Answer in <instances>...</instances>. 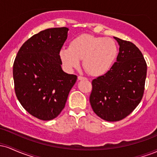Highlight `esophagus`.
Returning <instances> with one entry per match:
<instances>
[{
    "instance_id": "esophagus-1",
    "label": "esophagus",
    "mask_w": 157,
    "mask_h": 157,
    "mask_svg": "<svg viewBox=\"0 0 157 157\" xmlns=\"http://www.w3.org/2000/svg\"><path fill=\"white\" fill-rule=\"evenodd\" d=\"M77 78H78V80H86V77H82V76H78V77H77Z\"/></svg>"
}]
</instances>
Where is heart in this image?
Returning <instances> with one entry per match:
<instances>
[{"mask_svg": "<svg viewBox=\"0 0 157 157\" xmlns=\"http://www.w3.org/2000/svg\"><path fill=\"white\" fill-rule=\"evenodd\" d=\"M117 53V46L113 40L85 34L73 39L69 48H61L60 57L68 69L78 67L82 59L86 71L93 76H100L109 71Z\"/></svg>", "mask_w": 157, "mask_h": 157, "instance_id": "b5f03b06", "label": "heart"}]
</instances>
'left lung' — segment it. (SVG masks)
Returning <instances> with one entry per match:
<instances>
[{
	"mask_svg": "<svg viewBox=\"0 0 157 157\" xmlns=\"http://www.w3.org/2000/svg\"><path fill=\"white\" fill-rule=\"evenodd\" d=\"M120 45L117 61L104 75L94 79L89 101L102 120L117 122L128 116L143 97L147 63L130 41L113 37Z\"/></svg>",
	"mask_w": 157,
	"mask_h": 157,
	"instance_id": "8db88e82",
	"label": "left lung"
}]
</instances>
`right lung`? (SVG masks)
Segmentation results:
<instances>
[{"instance_id": "add662e5", "label": "right lung", "mask_w": 157, "mask_h": 157, "mask_svg": "<svg viewBox=\"0 0 157 157\" xmlns=\"http://www.w3.org/2000/svg\"><path fill=\"white\" fill-rule=\"evenodd\" d=\"M68 30L51 28L32 36L14 61L16 97L23 109L39 120H51L60 114L77 79L61 68L60 52Z\"/></svg>"}]
</instances>
